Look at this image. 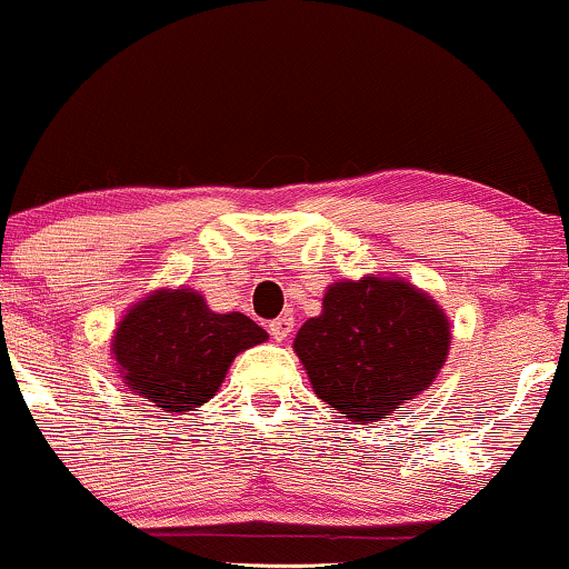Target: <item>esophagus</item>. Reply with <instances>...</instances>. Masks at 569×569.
Wrapping results in <instances>:
<instances>
[{
    "instance_id": "1",
    "label": "esophagus",
    "mask_w": 569,
    "mask_h": 569,
    "mask_svg": "<svg viewBox=\"0 0 569 569\" xmlns=\"http://www.w3.org/2000/svg\"><path fill=\"white\" fill-rule=\"evenodd\" d=\"M267 331H270V337L276 339V341L289 339L291 331H293V318H291V315H280V318L272 320Z\"/></svg>"
}]
</instances>
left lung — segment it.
<instances>
[{"label":"left lung","mask_w":569,"mask_h":569,"mask_svg":"<svg viewBox=\"0 0 569 569\" xmlns=\"http://www.w3.org/2000/svg\"><path fill=\"white\" fill-rule=\"evenodd\" d=\"M448 347L440 307L410 283L385 278L333 283L323 312L293 339L315 395L362 423L387 419L432 385Z\"/></svg>","instance_id":"1"}]
</instances>
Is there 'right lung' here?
I'll use <instances>...</instances> for the list:
<instances>
[{"label":"right lung","mask_w":569,"mask_h":569,"mask_svg":"<svg viewBox=\"0 0 569 569\" xmlns=\"http://www.w3.org/2000/svg\"><path fill=\"white\" fill-rule=\"evenodd\" d=\"M264 339L246 315H217L196 291L177 289L150 293L124 315L113 355L132 392L182 413L211 400L232 358Z\"/></svg>","instance_id":"1"}]
</instances>
